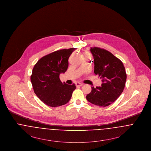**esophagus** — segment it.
Returning a JSON list of instances; mask_svg holds the SVG:
<instances>
[{
  "label": "esophagus",
  "instance_id": "obj_1",
  "mask_svg": "<svg viewBox=\"0 0 151 151\" xmlns=\"http://www.w3.org/2000/svg\"><path fill=\"white\" fill-rule=\"evenodd\" d=\"M83 86V84L81 83H76V86H77V87L81 86Z\"/></svg>",
  "mask_w": 151,
  "mask_h": 151
}]
</instances>
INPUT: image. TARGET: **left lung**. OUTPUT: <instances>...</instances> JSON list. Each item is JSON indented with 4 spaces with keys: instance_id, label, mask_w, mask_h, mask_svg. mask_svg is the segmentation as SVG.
Wrapping results in <instances>:
<instances>
[{
    "instance_id": "obj_1",
    "label": "left lung",
    "mask_w": 151,
    "mask_h": 151,
    "mask_svg": "<svg viewBox=\"0 0 151 151\" xmlns=\"http://www.w3.org/2000/svg\"><path fill=\"white\" fill-rule=\"evenodd\" d=\"M93 57L94 70L102 80L101 86L92 87L86 95L89 102L99 106H107L113 103L122 94L125 86L127 75L120 59L110 52L99 47H91Z\"/></svg>"
}]
</instances>
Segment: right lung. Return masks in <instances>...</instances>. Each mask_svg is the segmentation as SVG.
<instances>
[{
  "label": "right lung",
  "mask_w": 151,
  "mask_h": 151,
  "mask_svg": "<svg viewBox=\"0 0 151 151\" xmlns=\"http://www.w3.org/2000/svg\"><path fill=\"white\" fill-rule=\"evenodd\" d=\"M75 48L54 51L41 58L35 65L30 80L37 96L51 107L66 104L70 100L75 84L62 83L59 75L64 73L68 66V58Z\"/></svg>",
  "instance_id": "obj_1"
}]
</instances>
